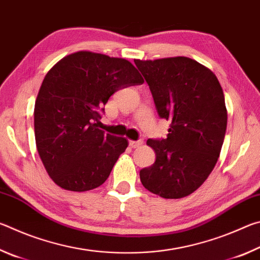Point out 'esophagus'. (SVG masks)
I'll return each mask as SVG.
<instances>
[{
    "label": "esophagus",
    "mask_w": 260,
    "mask_h": 260,
    "mask_svg": "<svg viewBox=\"0 0 260 260\" xmlns=\"http://www.w3.org/2000/svg\"><path fill=\"white\" fill-rule=\"evenodd\" d=\"M142 143H143V141H141V140H139V141H129V146L132 148H139L140 146H142Z\"/></svg>",
    "instance_id": "1"
}]
</instances>
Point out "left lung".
I'll list each match as a JSON object with an SVG mask.
<instances>
[{
    "instance_id": "8db88e82",
    "label": "left lung",
    "mask_w": 260,
    "mask_h": 260,
    "mask_svg": "<svg viewBox=\"0 0 260 260\" xmlns=\"http://www.w3.org/2000/svg\"><path fill=\"white\" fill-rule=\"evenodd\" d=\"M146 79L158 116L170 120L166 139H149L156 152L140 171L144 188L164 199H181L212 172L227 127L222 88L208 68L188 57L134 60Z\"/></svg>"
}]
</instances>
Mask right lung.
Masks as SVG:
<instances>
[{
  "label": "right lung",
  "instance_id": "add662e5",
  "mask_svg": "<svg viewBox=\"0 0 260 260\" xmlns=\"http://www.w3.org/2000/svg\"><path fill=\"white\" fill-rule=\"evenodd\" d=\"M144 81L128 60L89 51L60 59L46 74L34 107L38 152L57 186L100 187L128 146L98 128L104 105L121 88Z\"/></svg>",
  "mask_w": 260,
  "mask_h": 260
}]
</instances>
